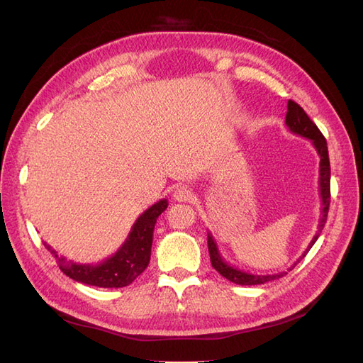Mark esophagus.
<instances>
[{"label":"esophagus","instance_id":"34e87169","mask_svg":"<svg viewBox=\"0 0 363 363\" xmlns=\"http://www.w3.org/2000/svg\"><path fill=\"white\" fill-rule=\"evenodd\" d=\"M192 199V194L188 188H183V186H180V188H177L174 191V200L179 201V203H186Z\"/></svg>","mask_w":363,"mask_h":363}]
</instances>
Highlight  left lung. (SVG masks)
Returning a JSON list of instances; mask_svg holds the SVG:
<instances>
[{"label":"left lung","mask_w":363,"mask_h":363,"mask_svg":"<svg viewBox=\"0 0 363 363\" xmlns=\"http://www.w3.org/2000/svg\"><path fill=\"white\" fill-rule=\"evenodd\" d=\"M284 123H286L288 128L291 130V133L309 139L312 142L313 148L316 150L318 156H320V179H318V186H320V195H321V204H323L320 224H318V232L315 233L313 239L311 240V244L307 245L306 251L303 252V256L289 268V271H291L295 268L296 263H298L307 255V252H309V250L313 247L318 236H320V233L323 232V228L325 225L328 206H330V160H328L327 140L323 136L320 128H318L312 123V119L307 116V113L303 111V107H300L292 100L288 101V113H286V121H284ZM207 247H208V255H211L212 267L219 274H221L223 277H225L232 283L242 284V286H251V284H263L267 281L280 279L284 276V274H288L286 271H283V272H277V274H267V276H257V274H251V272H245L242 269L235 268L233 265H230V263H227L223 259L221 252H219L216 240L211 232H207Z\"/></svg>","instance_id":"left-lung-1"}]
</instances>
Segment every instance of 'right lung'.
<instances>
[{
  "label": "right lung",
  "mask_w": 363,
  "mask_h": 363,
  "mask_svg": "<svg viewBox=\"0 0 363 363\" xmlns=\"http://www.w3.org/2000/svg\"><path fill=\"white\" fill-rule=\"evenodd\" d=\"M168 207V200H160L142 213L131 227L125 242L119 247L113 256L89 265V263H74L59 256L56 250L45 244L47 250L56 257L57 265L63 274L75 281L98 288H124L133 283L145 271L150 263L152 232L159 215Z\"/></svg>",
  "instance_id": "obj_1"
}]
</instances>
